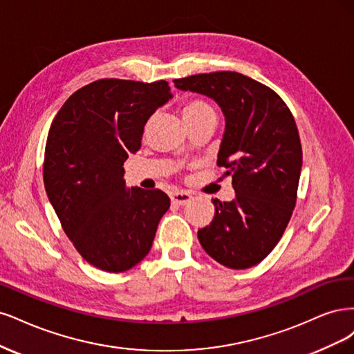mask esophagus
Listing matches in <instances>:
<instances>
[{"label":"esophagus","mask_w":354,"mask_h":354,"mask_svg":"<svg viewBox=\"0 0 354 354\" xmlns=\"http://www.w3.org/2000/svg\"><path fill=\"white\" fill-rule=\"evenodd\" d=\"M170 198H172V203L176 204V206H185V204H188L192 200V196L188 192L178 191V192H174L172 196H170Z\"/></svg>","instance_id":"esophagus-1"}]
</instances>
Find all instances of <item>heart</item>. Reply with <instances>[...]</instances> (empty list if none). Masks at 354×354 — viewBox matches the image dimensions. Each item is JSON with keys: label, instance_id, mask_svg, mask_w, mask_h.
I'll use <instances>...</instances> for the list:
<instances>
[{"label": "heart", "instance_id": "b5f03b06", "mask_svg": "<svg viewBox=\"0 0 354 354\" xmlns=\"http://www.w3.org/2000/svg\"><path fill=\"white\" fill-rule=\"evenodd\" d=\"M182 115H184V119L187 122V120L198 119L203 116H216V111H214L213 106H210L206 101L189 100L184 104V109H182Z\"/></svg>", "mask_w": 354, "mask_h": 354}]
</instances>
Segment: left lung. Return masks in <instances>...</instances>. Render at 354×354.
Here are the masks:
<instances>
[{
    "mask_svg": "<svg viewBox=\"0 0 354 354\" xmlns=\"http://www.w3.org/2000/svg\"><path fill=\"white\" fill-rule=\"evenodd\" d=\"M174 82L213 98L225 115L218 166L232 176L235 198L213 200L214 218L198 230V241L226 268H252L275 248L297 201L303 163L297 124L275 91L241 73H200Z\"/></svg>",
    "mask_w": 354,
    "mask_h": 354,
    "instance_id": "1",
    "label": "left lung"
}]
</instances>
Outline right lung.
<instances>
[{"label": "right lung", "instance_id": "add662e5", "mask_svg": "<svg viewBox=\"0 0 354 354\" xmlns=\"http://www.w3.org/2000/svg\"><path fill=\"white\" fill-rule=\"evenodd\" d=\"M172 98L166 81L100 79L73 93L45 145L44 185L63 231L89 265L124 272L148 254L170 206L160 189L124 185L123 163Z\"/></svg>", "mask_w": 354, "mask_h": 354}]
</instances>
